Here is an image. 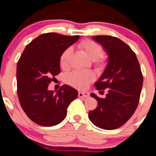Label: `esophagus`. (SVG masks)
<instances>
[{"label":"esophagus","mask_w":156,"mask_h":156,"mask_svg":"<svg viewBox=\"0 0 156 156\" xmlns=\"http://www.w3.org/2000/svg\"><path fill=\"white\" fill-rule=\"evenodd\" d=\"M78 97H79V98H88V97H89V93L79 91V92H78Z\"/></svg>","instance_id":"1"}]
</instances>
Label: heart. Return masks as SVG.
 <instances>
[{
    "instance_id": "1",
    "label": "heart",
    "mask_w": 156,
    "mask_h": 156,
    "mask_svg": "<svg viewBox=\"0 0 156 156\" xmlns=\"http://www.w3.org/2000/svg\"><path fill=\"white\" fill-rule=\"evenodd\" d=\"M78 47L90 59L92 60L93 65L97 69L101 70L106 66L108 58L102 53V47L100 44L94 41L85 39L78 43ZM72 49L68 48L62 53L60 57V65L62 68H68L70 66ZM95 75L91 71H74L67 78V81L70 85L80 90H84L92 82Z\"/></svg>"
}]
</instances>
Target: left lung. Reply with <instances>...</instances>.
<instances>
[{"mask_svg": "<svg viewBox=\"0 0 156 156\" xmlns=\"http://www.w3.org/2000/svg\"><path fill=\"white\" fill-rule=\"evenodd\" d=\"M109 55L108 64L99 80L94 83L98 91L107 90L105 98L94 93L98 107L88 112L94 126L106 130L118 129L132 116L138 107L143 84L140 65L127 44L116 37L93 36Z\"/></svg>", "mask_w": 156, "mask_h": 156, "instance_id": "obj_1", "label": "left lung"}]
</instances>
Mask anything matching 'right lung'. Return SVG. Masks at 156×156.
<instances>
[{"mask_svg": "<svg viewBox=\"0 0 156 156\" xmlns=\"http://www.w3.org/2000/svg\"><path fill=\"white\" fill-rule=\"evenodd\" d=\"M79 36L57 33L39 35L24 48L17 65V91L27 117L41 126H54L65 119L70 103L78 97L75 88L64 85L56 93L48 89L61 72L62 52Z\"/></svg>", "mask_w": 156, "mask_h": 156, "instance_id": "right-lung-1", "label": "right lung"}]
</instances>
